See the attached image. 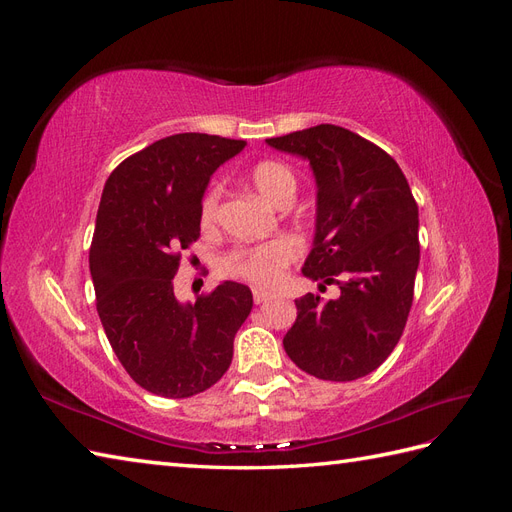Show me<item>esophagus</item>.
Wrapping results in <instances>:
<instances>
[{
	"instance_id": "esophagus-1",
	"label": "esophagus",
	"mask_w": 512,
	"mask_h": 512,
	"mask_svg": "<svg viewBox=\"0 0 512 512\" xmlns=\"http://www.w3.org/2000/svg\"><path fill=\"white\" fill-rule=\"evenodd\" d=\"M273 297V294L269 292V290H262V288H254V303L258 305V303H265V301H269Z\"/></svg>"
}]
</instances>
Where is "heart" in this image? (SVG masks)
Listing matches in <instances>:
<instances>
[{
	"label": "heart",
	"instance_id": "1",
	"mask_svg": "<svg viewBox=\"0 0 512 512\" xmlns=\"http://www.w3.org/2000/svg\"><path fill=\"white\" fill-rule=\"evenodd\" d=\"M250 181L254 190L275 207H286L292 203L294 194H297V177H294L292 168L284 162L277 160H262L250 170ZM222 190L218 185L205 194L203 203H200V222L203 226H211L218 218ZM299 256V243L292 237H277L267 243H260L254 247H243V250L232 252L224 260V271L243 277V280L271 286L282 280L284 269L290 262Z\"/></svg>",
	"mask_w": 512,
	"mask_h": 512
}]
</instances>
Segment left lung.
<instances>
[{
  "mask_svg": "<svg viewBox=\"0 0 512 512\" xmlns=\"http://www.w3.org/2000/svg\"><path fill=\"white\" fill-rule=\"evenodd\" d=\"M309 162L316 177V235L303 275L342 294L297 299L284 350L309 376L333 382L378 369L404 333L421 258L418 207L399 164L346 128L320 126L267 138Z\"/></svg>",
  "mask_w": 512,
  "mask_h": 512,
  "instance_id": "8db88e82",
  "label": "left lung"
}]
</instances>
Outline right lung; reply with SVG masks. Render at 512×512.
<instances>
[{
	"label": "right lung",
	"instance_id": "1",
	"mask_svg": "<svg viewBox=\"0 0 512 512\" xmlns=\"http://www.w3.org/2000/svg\"><path fill=\"white\" fill-rule=\"evenodd\" d=\"M245 141L185 132L123 160L106 179L89 271L104 333L145 391L183 399L207 391L232 361L252 290L224 282L196 303L175 297L181 250L200 237L211 175Z\"/></svg>",
	"mask_w": 512,
	"mask_h": 512
}]
</instances>
